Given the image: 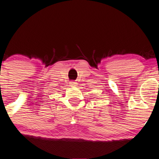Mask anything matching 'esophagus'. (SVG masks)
<instances>
[{"mask_svg":"<svg viewBox=\"0 0 159 159\" xmlns=\"http://www.w3.org/2000/svg\"><path fill=\"white\" fill-rule=\"evenodd\" d=\"M76 84H77V83L76 82H74V81H71V82H70V85H71V86H76Z\"/></svg>","mask_w":159,"mask_h":159,"instance_id":"obj_1","label":"esophagus"}]
</instances>
